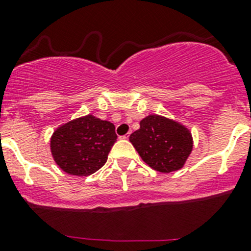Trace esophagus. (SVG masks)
I'll return each mask as SVG.
<instances>
[{"label":"esophagus","mask_w":251,"mask_h":251,"mask_svg":"<svg viewBox=\"0 0 251 251\" xmlns=\"http://www.w3.org/2000/svg\"><path fill=\"white\" fill-rule=\"evenodd\" d=\"M130 137V133H126V135H124V136H121L120 138H123V140H127V138Z\"/></svg>","instance_id":"obj_1"}]
</instances>
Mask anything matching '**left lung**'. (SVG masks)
<instances>
[{
    "label": "left lung",
    "mask_w": 251,
    "mask_h": 251,
    "mask_svg": "<svg viewBox=\"0 0 251 251\" xmlns=\"http://www.w3.org/2000/svg\"><path fill=\"white\" fill-rule=\"evenodd\" d=\"M130 142L147 165L165 174L179 170L193 149L188 128L156 114L141 120Z\"/></svg>",
    "instance_id": "obj_1"
}]
</instances>
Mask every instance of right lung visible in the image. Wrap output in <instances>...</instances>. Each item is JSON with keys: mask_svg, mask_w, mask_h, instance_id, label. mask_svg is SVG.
<instances>
[{"mask_svg": "<svg viewBox=\"0 0 251 251\" xmlns=\"http://www.w3.org/2000/svg\"><path fill=\"white\" fill-rule=\"evenodd\" d=\"M116 138L114 124L86 115L59 126L53 132L50 151L64 173L88 176L107 163Z\"/></svg>", "mask_w": 251, "mask_h": 251, "instance_id": "obj_1", "label": "right lung"}]
</instances>
